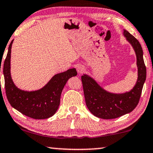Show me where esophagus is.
I'll use <instances>...</instances> for the list:
<instances>
[{"mask_svg":"<svg viewBox=\"0 0 153 153\" xmlns=\"http://www.w3.org/2000/svg\"><path fill=\"white\" fill-rule=\"evenodd\" d=\"M76 70H77V72H78V73H79V74H81V73H83L84 72L85 68H84L83 65H78L76 66Z\"/></svg>","mask_w":153,"mask_h":153,"instance_id":"34e87169","label":"esophagus"}]
</instances>
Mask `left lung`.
<instances>
[{"label": "left lung", "instance_id": "obj_1", "mask_svg": "<svg viewBox=\"0 0 153 153\" xmlns=\"http://www.w3.org/2000/svg\"><path fill=\"white\" fill-rule=\"evenodd\" d=\"M123 35L134 50L138 68L136 85L130 92L123 94L108 92L92 77L86 74L81 76L86 105L92 114L101 119H115L132 112L139 103L146 78V68L140 43L127 30H123Z\"/></svg>", "mask_w": 153, "mask_h": 153}]
</instances>
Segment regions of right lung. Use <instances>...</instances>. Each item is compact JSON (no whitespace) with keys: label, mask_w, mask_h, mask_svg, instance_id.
I'll return each mask as SVG.
<instances>
[{"label":"right lung","mask_w":153,"mask_h":153,"mask_svg":"<svg viewBox=\"0 0 153 153\" xmlns=\"http://www.w3.org/2000/svg\"><path fill=\"white\" fill-rule=\"evenodd\" d=\"M13 41L9 45L3 68L6 96L9 103L18 111L30 118H49L58 110L62 90L68 79L76 76V70L72 68L54 75L43 88L39 90L28 92L20 90L13 82L10 73L11 49Z\"/></svg>","instance_id":"1"}]
</instances>
